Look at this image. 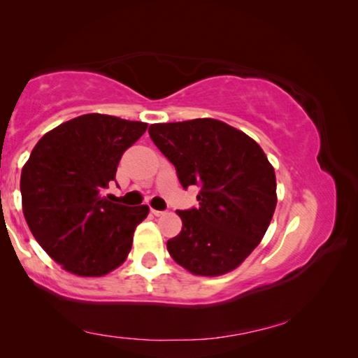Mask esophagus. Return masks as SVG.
I'll list each match as a JSON object with an SVG mask.
<instances>
[{
	"label": "esophagus",
	"mask_w": 358,
	"mask_h": 358,
	"mask_svg": "<svg viewBox=\"0 0 358 358\" xmlns=\"http://www.w3.org/2000/svg\"><path fill=\"white\" fill-rule=\"evenodd\" d=\"M151 213H153L155 216H164L167 211H159V210H151Z\"/></svg>",
	"instance_id": "1"
}]
</instances>
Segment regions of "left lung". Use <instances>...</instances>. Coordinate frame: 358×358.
Here are the masks:
<instances>
[{
	"label": "left lung",
	"instance_id": "left-lung-1",
	"mask_svg": "<svg viewBox=\"0 0 358 358\" xmlns=\"http://www.w3.org/2000/svg\"><path fill=\"white\" fill-rule=\"evenodd\" d=\"M148 132L181 186L201 187L199 208L177 211L183 227L167 241L169 254L192 275L235 270L264 238L276 208L275 169L264 150L213 118L156 123Z\"/></svg>",
	"mask_w": 358,
	"mask_h": 358
}]
</instances>
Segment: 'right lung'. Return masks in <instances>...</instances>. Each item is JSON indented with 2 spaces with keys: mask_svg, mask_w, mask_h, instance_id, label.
<instances>
[{
  "mask_svg": "<svg viewBox=\"0 0 358 358\" xmlns=\"http://www.w3.org/2000/svg\"><path fill=\"white\" fill-rule=\"evenodd\" d=\"M142 121L87 113L48 131L22 169V208L34 238L72 275L110 273L131 251L150 208L104 196L121 155L147 131Z\"/></svg>",
  "mask_w": 358,
  "mask_h": 358,
  "instance_id": "obj_1",
  "label": "right lung"
}]
</instances>
